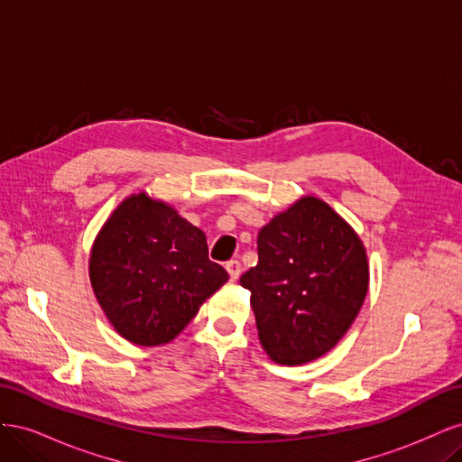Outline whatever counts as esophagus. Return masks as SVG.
<instances>
[{"instance_id":"34e87169","label":"esophagus","mask_w":462,"mask_h":462,"mask_svg":"<svg viewBox=\"0 0 462 462\" xmlns=\"http://www.w3.org/2000/svg\"><path fill=\"white\" fill-rule=\"evenodd\" d=\"M226 268H227V272H229V277H231V279H239L241 270H243L239 260H229V262L226 263Z\"/></svg>"}]
</instances>
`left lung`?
I'll return each mask as SVG.
<instances>
[{"label":"left lung","mask_w":462,"mask_h":462,"mask_svg":"<svg viewBox=\"0 0 462 462\" xmlns=\"http://www.w3.org/2000/svg\"><path fill=\"white\" fill-rule=\"evenodd\" d=\"M253 292L262 346L279 365L310 362L351 328L368 291V260L356 233L306 197L258 233V263L241 275Z\"/></svg>","instance_id":"obj_1"}]
</instances>
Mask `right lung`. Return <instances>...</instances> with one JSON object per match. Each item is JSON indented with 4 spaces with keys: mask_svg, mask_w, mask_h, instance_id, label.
<instances>
[{
    "mask_svg": "<svg viewBox=\"0 0 462 462\" xmlns=\"http://www.w3.org/2000/svg\"><path fill=\"white\" fill-rule=\"evenodd\" d=\"M229 279L208 258L206 235L173 208L133 194L106 221L90 256V282L125 339L170 343Z\"/></svg>",
    "mask_w": 462,
    "mask_h": 462,
    "instance_id": "add662e5",
    "label": "right lung"
}]
</instances>
